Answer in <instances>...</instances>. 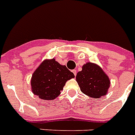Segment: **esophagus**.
Segmentation results:
<instances>
[{
    "mask_svg": "<svg viewBox=\"0 0 135 135\" xmlns=\"http://www.w3.org/2000/svg\"><path fill=\"white\" fill-rule=\"evenodd\" d=\"M72 72L73 73V74H74L75 76H76V74H77V71L76 70H72Z\"/></svg>",
    "mask_w": 135,
    "mask_h": 135,
    "instance_id": "1",
    "label": "esophagus"
}]
</instances>
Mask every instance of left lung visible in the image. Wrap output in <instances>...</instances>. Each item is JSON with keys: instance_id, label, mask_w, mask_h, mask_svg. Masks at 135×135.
<instances>
[{"instance_id": "1", "label": "left lung", "mask_w": 135, "mask_h": 135, "mask_svg": "<svg viewBox=\"0 0 135 135\" xmlns=\"http://www.w3.org/2000/svg\"><path fill=\"white\" fill-rule=\"evenodd\" d=\"M76 81L84 94L93 98L106 95L110 86L109 78L97 64L87 62L77 73Z\"/></svg>"}]
</instances>
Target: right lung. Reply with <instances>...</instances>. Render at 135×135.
<instances>
[{
	"mask_svg": "<svg viewBox=\"0 0 135 135\" xmlns=\"http://www.w3.org/2000/svg\"><path fill=\"white\" fill-rule=\"evenodd\" d=\"M75 75L64 65L54 58L45 60L33 73L31 80L33 93L45 100L55 99L60 94L66 82Z\"/></svg>",
	"mask_w": 135,
	"mask_h": 135,
	"instance_id": "add662e5",
	"label": "right lung"
}]
</instances>
